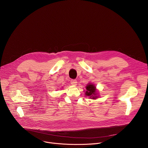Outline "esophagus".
Returning a JSON list of instances; mask_svg holds the SVG:
<instances>
[{"label": "esophagus", "instance_id": "1", "mask_svg": "<svg viewBox=\"0 0 148 148\" xmlns=\"http://www.w3.org/2000/svg\"><path fill=\"white\" fill-rule=\"evenodd\" d=\"M77 83V80H71V84L73 86H76Z\"/></svg>", "mask_w": 148, "mask_h": 148}]
</instances>
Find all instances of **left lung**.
I'll return each mask as SVG.
<instances>
[{
  "instance_id": "1",
  "label": "left lung",
  "mask_w": 148,
  "mask_h": 148,
  "mask_svg": "<svg viewBox=\"0 0 148 148\" xmlns=\"http://www.w3.org/2000/svg\"><path fill=\"white\" fill-rule=\"evenodd\" d=\"M86 91L85 92V94L87 96L89 97V98L92 99H96L97 97V96H96V88L94 84L89 83L86 86Z\"/></svg>"
}]
</instances>
